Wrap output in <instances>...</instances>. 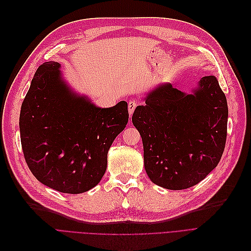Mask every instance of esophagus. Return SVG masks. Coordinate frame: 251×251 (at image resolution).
<instances>
[{
	"label": "esophagus",
	"instance_id": "1",
	"mask_svg": "<svg viewBox=\"0 0 251 251\" xmlns=\"http://www.w3.org/2000/svg\"><path fill=\"white\" fill-rule=\"evenodd\" d=\"M137 105H138V102H137V101L132 100V101H129V102H128V104H127V108H128V113H129V115H130V116L133 115V113H134V111H135V109H136Z\"/></svg>",
	"mask_w": 251,
	"mask_h": 251
}]
</instances>
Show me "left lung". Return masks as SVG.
<instances>
[{"instance_id": "obj_1", "label": "left lung", "mask_w": 251, "mask_h": 251, "mask_svg": "<svg viewBox=\"0 0 251 251\" xmlns=\"http://www.w3.org/2000/svg\"><path fill=\"white\" fill-rule=\"evenodd\" d=\"M132 122L142 137L150 180L165 189L183 190L198 184L219 164L228 104L213 75L202 77L193 94L163 83L148 93Z\"/></svg>"}]
</instances>
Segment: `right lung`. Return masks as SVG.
<instances>
[{
	"instance_id": "1",
	"label": "right lung",
	"mask_w": 251,
	"mask_h": 251,
	"mask_svg": "<svg viewBox=\"0 0 251 251\" xmlns=\"http://www.w3.org/2000/svg\"><path fill=\"white\" fill-rule=\"evenodd\" d=\"M60 64H42L21 105V146L37 180L68 194L99 184L107 153L128 121L127 103L100 108L70 91Z\"/></svg>"
}]
</instances>
